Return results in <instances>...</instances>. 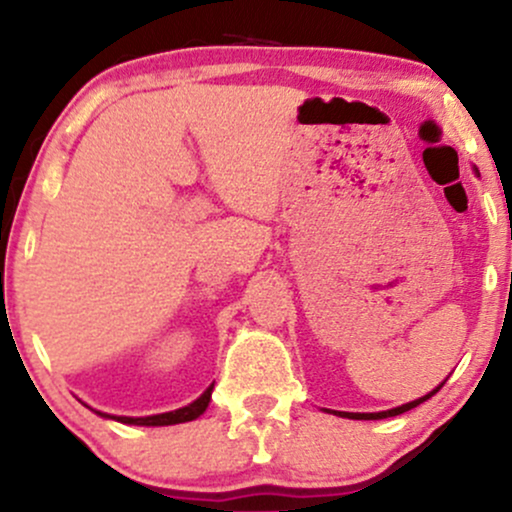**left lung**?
<instances>
[{"label": "left lung", "mask_w": 512, "mask_h": 512, "mask_svg": "<svg viewBox=\"0 0 512 512\" xmlns=\"http://www.w3.org/2000/svg\"><path fill=\"white\" fill-rule=\"evenodd\" d=\"M440 387H443V383H440V385H438L436 390H433V392H428V395L419 397V399H414V402H409V404H402V407H395V409H387V411H375V414H354V411H339V414H342L344 419H363V421L387 419V416H397V414H404V411H409V409L419 407L421 402H426V399H431L433 395H436V392L440 390Z\"/></svg>", "instance_id": "obj_1"}]
</instances>
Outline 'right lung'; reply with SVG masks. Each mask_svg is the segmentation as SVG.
<instances>
[{
	"instance_id": "obj_1",
	"label": "right lung",
	"mask_w": 512,
	"mask_h": 512,
	"mask_svg": "<svg viewBox=\"0 0 512 512\" xmlns=\"http://www.w3.org/2000/svg\"><path fill=\"white\" fill-rule=\"evenodd\" d=\"M211 390H214V385L207 387V392H204L202 397H197L192 404H187V407L175 409V411H166V414L137 416V419H134V416H110V414H101V411H96V414L105 416V419L120 421V424H134V426H173V424H185V421L197 419L199 414H204V411H207L209 399H211Z\"/></svg>"
}]
</instances>
